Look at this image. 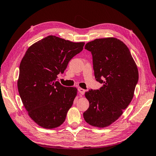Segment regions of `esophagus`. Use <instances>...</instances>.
I'll use <instances>...</instances> for the list:
<instances>
[{
    "instance_id": "34e87169",
    "label": "esophagus",
    "mask_w": 156,
    "mask_h": 156,
    "mask_svg": "<svg viewBox=\"0 0 156 156\" xmlns=\"http://www.w3.org/2000/svg\"><path fill=\"white\" fill-rule=\"evenodd\" d=\"M78 91H79V92L81 94H82V95H83V94L85 93V90H84L83 88H80V87H79L78 88Z\"/></svg>"
}]
</instances>
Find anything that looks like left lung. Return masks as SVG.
<instances>
[{"instance_id":"8db88e82","label":"left lung","mask_w":156,"mask_h":156,"mask_svg":"<svg viewBox=\"0 0 156 156\" xmlns=\"http://www.w3.org/2000/svg\"><path fill=\"white\" fill-rule=\"evenodd\" d=\"M84 48L91 52L94 76L103 86L85 92L90 105L83 117L92 126L107 127L119 119L133 99L138 69L128 48L117 38L96 39Z\"/></svg>"}]
</instances>
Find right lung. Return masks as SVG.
Here are the masks:
<instances>
[{"instance_id":"add662e5","label":"right lung","mask_w":156,"mask_h":156,"mask_svg":"<svg viewBox=\"0 0 156 156\" xmlns=\"http://www.w3.org/2000/svg\"><path fill=\"white\" fill-rule=\"evenodd\" d=\"M84 45L49 36L32 45L23 56L17 81L19 94L30 117L44 128L62 124L73 105L77 89L64 87L56 80Z\"/></svg>"}]
</instances>
